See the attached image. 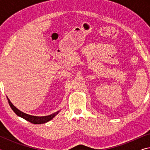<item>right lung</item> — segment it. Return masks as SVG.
<instances>
[{
    "instance_id": "1",
    "label": "right lung",
    "mask_w": 150,
    "mask_h": 150,
    "mask_svg": "<svg viewBox=\"0 0 150 150\" xmlns=\"http://www.w3.org/2000/svg\"><path fill=\"white\" fill-rule=\"evenodd\" d=\"M7 99H8V104L10 106H11V108L12 109L15 113L16 114L17 116H20L22 118L25 119V120L30 122L32 124H44L46 123L47 122L50 121L51 120H52L55 116H56L58 113L59 112L60 110L56 112H54V114H52V115H48V116H32L30 115H28V114H26L23 112L20 111V110H18L16 106H14L13 105L11 100H9V98H8V96H6Z\"/></svg>"
}]
</instances>
